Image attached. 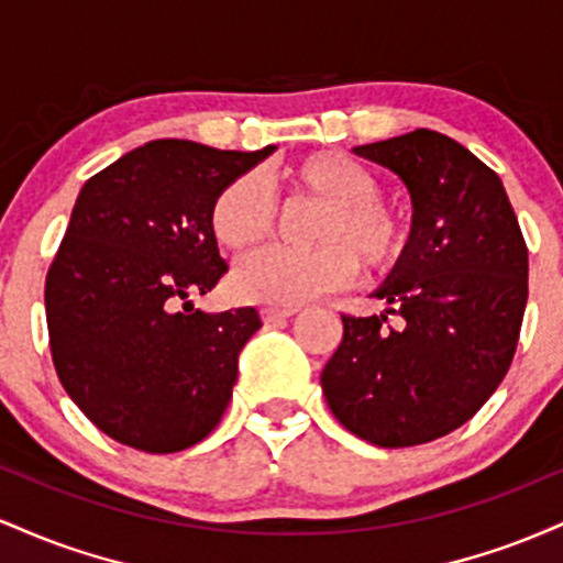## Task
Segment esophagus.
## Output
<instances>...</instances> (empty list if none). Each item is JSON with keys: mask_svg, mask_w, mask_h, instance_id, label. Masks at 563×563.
<instances>
[{"mask_svg": "<svg viewBox=\"0 0 563 563\" xmlns=\"http://www.w3.org/2000/svg\"><path fill=\"white\" fill-rule=\"evenodd\" d=\"M299 312L296 307H264L262 309V320L267 322V325H275V322H283L288 318H294V314Z\"/></svg>", "mask_w": 563, "mask_h": 563, "instance_id": "esophagus-1", "label": "esophagus"}]
</instances>
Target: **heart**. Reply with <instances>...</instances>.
Masks as SVG:
<instances>
[{
  "instance_id": "obj_1",
  "label": "heart",
  "mask_w": 563,
  "mask_h": 563,
  "mask_svg": "<svg viewBox=\"0 0 563 563\" xmlns=\"http://www.w3.org/2000/svg\"><path fill=\"white\" fill-rule=\"evenodd\" d=\"M290 196L320 200L309 228V251H264L230 277L238 301L299 307L346 286L354 264L365 275L391 269L405 251V224L378 196V183L344 153H309L283 169ZM275 200L256 174H238L211 200L209 228L230 254H249L273 235Z\"/></svg>"
}]
</instances>
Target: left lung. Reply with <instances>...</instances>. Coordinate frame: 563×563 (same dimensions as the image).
<instances>
[{"label":"left lung","mask_w":563,"mask_h":563,"mask_svg":"<svg viewBox=\"0 0 563 563\" xmlns=\"http://www.w3.org/2000/svg\"><path fill=\"white\" fill-rule=\"evenodd\" d=\"M354 153L402 179L412 224L371 294L386 309L341 318L344 339L320 384L352 434L412 448L466 423L508 373L527 307V243L500 177L448 134L416 129Z\"/></svg>","instance_id":"1"}]
</instances>
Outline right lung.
Returning a JSON list of instances; mask_svg holds the SVG:
<instances>
[{"mask_svg": "<svg viewBox=\"0 0 563 563\" xmlns=\"http://www.w3.org/2000/svg\"><path fill=\"white\" fill-rule=\"evenodd\" d=\"M273 153L153 140L84 183L44 307L57 378L115 442L179 452L228 410L260 312H203L190 299L228 273L211 200Z\"/></svg>", "mask_w": 563, "mask_h": 563, "instance_id": "1", "label": "right lung"}]
</instances>
